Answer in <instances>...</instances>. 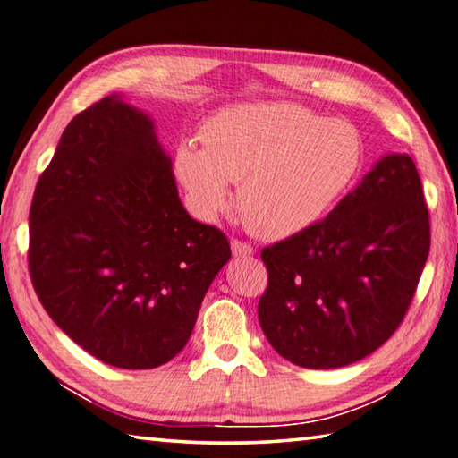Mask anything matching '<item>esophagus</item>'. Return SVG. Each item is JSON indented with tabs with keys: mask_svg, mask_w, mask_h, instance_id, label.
<instances>
[{
	"mask_svg": "<svg viewBox=\"0 0 458 458\" xmlns=\"http://www.w3.org/2000/svg\"><path fill=\"white\" fill-rule=\"evenodd\" d=\"M230 248H232V254L238 256V258H244V256H252L254 254V248L250 244L242 242V240H230Z\"/></svg>",
	"mask_w": 458,
	"mask_h": 458,
	"instance_id": "obj_1",
	"label": "esophagus"
}]
</instances>
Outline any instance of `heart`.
<instances>
[{"mask_svg": "<svg viewBox=\"0 0 458 458\" xmlns=\"http://www.w3.org/2000/svg\"><path fill=\"white\" fill-rule=\"evenodd\" d=\"M202 144H180L174 172L202 222L238 208L258 236L280 240L312 228L352 184L362 140L352 123L294 102H254L206 122Z\"/></svg>", "mask_w": 458, "mask_h": 458, "instance_id": "1", "label": "heart"}]
</instances>
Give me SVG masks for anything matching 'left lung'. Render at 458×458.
Segmentation results:
<instances>
[{
    "label": "left lung",
    "mask_w": 458,
    "mask_h": 458,
    "mask_svg": "<svg viewBox=\"0 0 458 458\" xmlns=\"http://www.w3.org/2000/svg\"><path fill=\"white\" fill-rule=\"evenodd\" d=\"M430 248L412 157L388 154L312 228L262 250L258 320L274 351L304 369H340L403 322Z\"/></svg>",
    "instance_id": "1"
}]
</instances>
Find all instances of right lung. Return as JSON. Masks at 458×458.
I'll use <instances>...</instances> for the list:
<instances>
[{
    "mask_svg": "<svg viewBox=\"0 0 458 458\" xmlns=\"http://www.w3.org/2000/svg\"><path fill=\"white\" fill-rule=\"evenodd\" d=\"M228 238L190 218L154 122L112 94L78 114L30 208V276L73 343L118 369L186 346Z\"/></svg>",
    "mask_w": 458,
    "mask_h": 458,
    "instance_id": "1",
    "label": "right lung"
}]
</instances>
